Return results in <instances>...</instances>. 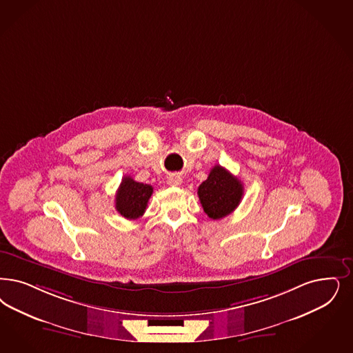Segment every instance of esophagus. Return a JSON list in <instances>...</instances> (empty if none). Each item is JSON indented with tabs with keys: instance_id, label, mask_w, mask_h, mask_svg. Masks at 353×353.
Returning a JSON list of instances; mask_svg holds the SVG:
<instances>
[{
	"instance_id": "34e87169",
	"label": "esophagus",
	"mask_w": 353,
	"mask_h": 353,
	"mask_svg": "<svg viewBox=\"0 0 353 353\" xmlns=\"http://www.w3.org/2000/svg\"><path fill=\"white\" fill-rule=\"evenodd\" d=\"M167 183L170 186H179V185H181L183 183V179L179 176V174H172L168 177V180H167Z\"/></svg>"
}]
</instances>
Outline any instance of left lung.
I'll use <instances>...</instances> for the list:
<instances>
[{"label": "left lung", "mask_w": 353, "mask_h": 353, "mask_svg": "<svg viewBox=\"0 0 353 353\" xmlns=\"http://www.w3.org/2000/svg\"><path fill=\"white\" fill-rule=\"evenodd\" d=\"M243 195L241 181L221 165H215L210 170L206 181L198 188L201 205L211 219L230 215L240 205Z\"/></svg>", "instance_id": "1"}]
</instances>
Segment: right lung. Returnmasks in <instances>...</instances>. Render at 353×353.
<instances>
[{
    "instance_id": "add662e5",
    "label": "right lung",
    "mask_w": 353,
    "mask_h": 353,
    "mask_svg": "<svg viewBox=\"0 0 353 353\" xmlns=\"http://www.w3.org/2000/svg\"><path fill=\"white\" fill-rule=\"evenodd\" d=\"M152 192L151 185L137 183L130 176H125L116 194V210L126 219H138L145 214Z\"/></svg>"
}]
</instances>
